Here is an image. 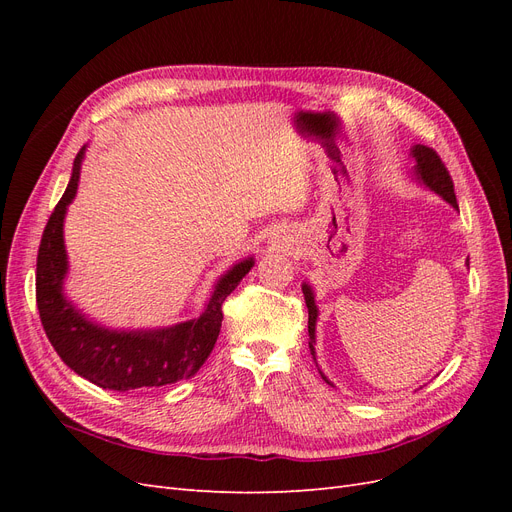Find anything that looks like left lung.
<instances>
[{"label":"left lung","instance_id":"left-lung-1","mask_svg":"<svg viewBox=\"0 0 512 512\" xmlns=\"http://www.w3.org/2000/svg\"><path fill=\"white\" fill-rule=\"evenodd\" d=\"M412 158L416 160V175L421 179L427 188H431L436 194H440L446 203H451L457 209V198H455V185H453V177L448 173L444 162L440 160V156L431 147L425 145H414L412 147ZM303 294H305V305H307V331H309V350H312V356L316 359V350H314V342H316V318H318V309L314 303V294L312 290L307 288V284L303 286ZM324 378V376H322ZM327 380V378H324ZM329 382V380H327Z\"/></svg>","mask_w":512,"mask_h":512}]
</instances>
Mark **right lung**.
<instances>
[{"label": "right lung", "instance_id": "right-lung-1", "mask_svg": "<svg viewBox=\"0 0 512 512\" xmlns=\"http://www.w3.org/2000/svg\"><path fill=\"white\" fill-rule=\"evenodd\" d=\"M85 147L76 153L72 177L44 226L36 262V305L51 346L70 369L102 389L132 391L188 380L203 367L222 329V303L254 267L247 258L213 290L205 314L158 331H108L91 324L64 299L68 271L64 247L66 207L79 188Z\"/></svg>", "mask_w": 512, "mask_h": 512}]
</instances>
